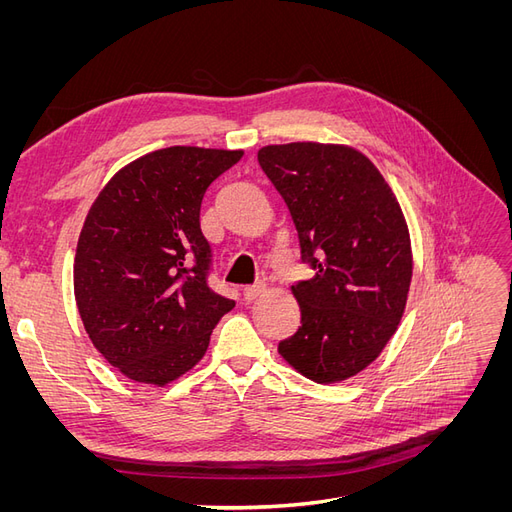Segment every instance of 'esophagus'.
Here are the masks:
<instances>
[{
    "label": "esophagus",
    "instance_id": "1",
    "mask_svg": "<svg viewBox=\"0 0 512 512\" xmlns=\"http://www.w3.org/2000/svg\"><path fill=\"white\" fill-rule=\"evenodd\" d=\"M265 290H267V286H265V284L245 286V288H243V299H245V301H254V299H258V297H260V294H265Z\"/></svg>",
    "mask_w": 512,
    "mask_h": 512
}]
</instances>
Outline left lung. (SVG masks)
Listing matches in <instances>:
<instances>
[{
    "instance_id": "8db88e82",
    "label": "left lung",
    "mask_w": 512,
    "mask_h": 512,
    "mask_svg": "<svg viewBox=\"0 0 512 512\" xmlns=\"http://www.w3.org/2000/svg\"><path fill=\"white\" fill-rule=\"evenodd\" d=\"M316 275L292 286L301 327L277 346L318 384L374 363L404 316L412 247L404 213L380 170L348 145L288 143L258 151Z\"/></svg>"
}]
</instances>
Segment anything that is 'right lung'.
I'll return each instance as SVG.
<instances>
[{"label": "right lung", "instance_id": "add662e5", "mask_svg": "<svg viewBox=\"0 0 512 512\" xmlns=\"http://www.w3.org/2000/svg\"><path fill=\"white\" fill-rule=\"evenodd\" d=\"M241 156L151 151L117 170L87 213L74 256L76 307L91 344L134 382L166 386L190 371L235 307L207 284L200 203Z\"/></svg>", "mask_w": 512, "mask_h": 512}]
</instances>
